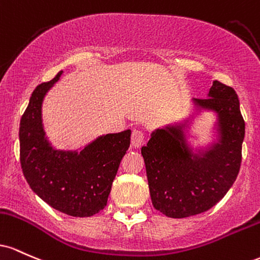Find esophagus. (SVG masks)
Returning <instances> with one entry per match:
<instances>
[{
    "label": "esophagus",
    "mask_w": 260,
    "mask_h": 260,
    "mask_svg": "<svg viewBox=\"0 0 260 260\" xmlns=\"http://www.w3.org/2000/svg\"><path fill=\"white\" fill-rule=\"evenodd\" d=\"M145 142V133L140 129L133 130V134H131V145L134 147H140Z\"/></svg>",
    "instance_id": "esophagus-1"
}]
</instances>
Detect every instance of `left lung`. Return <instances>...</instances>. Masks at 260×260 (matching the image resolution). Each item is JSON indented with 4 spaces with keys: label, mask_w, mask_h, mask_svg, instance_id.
I'll list each match as a JSON object with an SVG mask.
<instances>
[{
    "label": "left lung",
    "mask_w": 260,
    "mask_h": 260,
    "mask_svg": "<svg viewBox=\"0 0 260 260\" xmlns=\"http://www.w3.org/2000/svg\"><path fill=\"white\" fill-rule=\"evenodd\" d=\"M197 104L217 112L221 144L200 158H191L183 131L166 127L141 148L152 205L166 216L183 218L208 211L226 195L238 176L244 120L232 87L214 81L209 98Z\"/></svg>",
    "instance_id": "obj_1"
}]
</instances>
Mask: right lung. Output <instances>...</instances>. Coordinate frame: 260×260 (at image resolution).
Returning a JSON list of instances; mask_svg holds the SVG:
<instances>
[{"label":"right lung","mask_w":260,"mask_h":260,"mask_svg":"<svg viewBox=\"0 0 260 260\" xmlns=\"http://www.w3.org/2000/svg\"><path fill=\"white\" fill-rule=\"evenodd\" d=\"M43 82L31 93L19 125V158L31 190L55 210L88 217L107 205L119 165L130 146V130L95 140L80 153L52 151L44 138L42 102L59 80Z\"/></svg>","instance_id":"add662e5"}]
</instances>
